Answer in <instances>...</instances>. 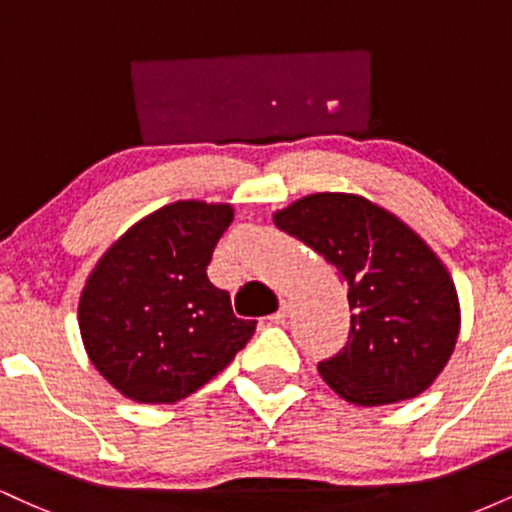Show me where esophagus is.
<instances>
[{"label":"esophagus","mask_w":512,"mask_h":512,"mask_svg":"<svg viewBox=\"0 0 512 512\" xmlns=\"http://www.w3.org/2000/svg\"><path fill=\"white\" fill-rule=\"evenodd\" d=\"M286 317H289V303H281V308L276 310L274 315H269V322H274V325H284Z\"/></svg>","instance_id":"esophagus-1"}]
</instances>
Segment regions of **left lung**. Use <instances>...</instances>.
I'll return each instance as SVG.
<instances>
[{
	"mask_svg": "<svg viewBox=\"0 0 512 512\" xmlns=\"http://www.w3.org/2000/svg\"><path fill=\"white\" fill-rule=\"evenodd\" d=\"M276 228L325 257L349 286V342L317 363L346 402L380 407L419 397L460 334L452 276L399 216L361 195L317 192L274 211Z\"/></svg>",
	"mask_w": 512,
	"mask_h": 512,
	"instance_id": "8db88e82",
	"label": "left lung"
}]
</instances>
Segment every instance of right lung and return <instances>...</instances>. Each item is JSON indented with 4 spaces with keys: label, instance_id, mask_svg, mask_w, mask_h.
<instances>
[{
    "label": "right lung",
    "instance_id": "obj_1",
    "mask_svg": "<svg viewBox=\"0 0 512 512\" xmlns=\"http://www.w3.org/2000/svg\"><path fill=\"white\" fill-rule=\"evenodd\" d=\"M231 204L173 202L110 245L79 298V330L98 373L139 404H173L219 375L255 332L209 281Z\"/></svg>",
    "mask_w": 512,
    "mask_h": 512
}]
</instances>
